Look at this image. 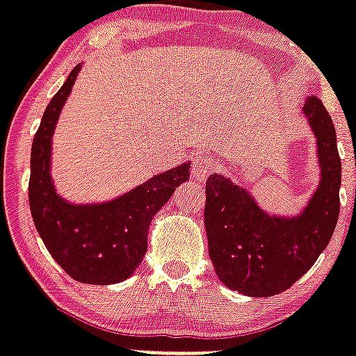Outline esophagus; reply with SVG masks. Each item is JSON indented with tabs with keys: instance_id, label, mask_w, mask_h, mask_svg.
Wrapping results in <instances>:
<instances>
[{
	"instance_id": "obj_1",
	"label": "esophagus",
	"mask_w": 356,
	"mask_h": 356,
	"mask_svg": "<svg viewBox=\"0 0 356 356\" xmlns=\"http://www.w3.org/2000/svg\"><path fill=\"white\" fill-rule=\"evenodd\" d=\"M216 170V163H213L212 159L208 157V155H203V153H199L195 155L192 161V177L199 183H203L207 181L208 175Z\"/></svg>"
}]
</instances>
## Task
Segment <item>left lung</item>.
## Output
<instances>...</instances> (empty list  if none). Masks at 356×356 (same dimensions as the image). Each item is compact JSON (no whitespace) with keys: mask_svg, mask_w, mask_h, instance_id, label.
I'll return each instance as SVG.
<instances>
[{"mask_svg":"<svg viewBox=\"0 0 356 356\" xmlns=\"http://www.w3.org/2000/svg\"><path fill=\"white\" fill-rule=\"evenodd\" d=\"M303 113L316 135L322 179L300 216H268L245 188L218 173L207 181L208 254L221 283L247 296H274L293 287L337 227L342 163L334 124L318 97L307 98Z\"/></svg>","mask_w":356,"mask_h":356,"instance_id":"8db88e82","label":"left lung"}]
</instances>
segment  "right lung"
Instances as JSON below:
<instances>
[{"mask_svg":"<svg viewBox=\"0 0 356 356\" xmlns=\"http://www.w3.org/2000/svg\"><path fill=\"white\" fill-rule=\"evenodd\" d=\"M80 65L51 98L33 138L29 204L38 234L56 263L76 282L111 285L129 278L148 250L153 216L190 179V163L159 173L109 203L71 204L51 183V140Z\"/></svg>","mask_w":356,"mask_h":356,"instance_id":"right-lung-1","label":"right lung"}]
</instances>
